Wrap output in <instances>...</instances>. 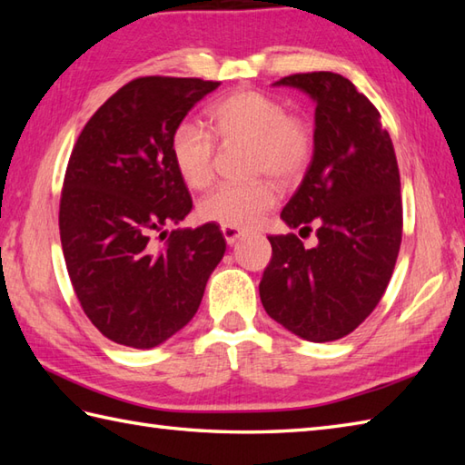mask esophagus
<instances>
[{"label": "esophagus", "instance_id": "obj_1", "mask_svg": "<svg viewBox=\"0 0 465 465\" xmlns=\"http://www.w3.org/2000/svg\"><path fill=\"white\" fill-rule=\"evenodd\" d=\"M222 233H223V238H225L227 245H233V243L238 242V240L242 238V235H243V232L238 230V227H227V225L222 227Z\"/></svg>", "mask_w": 465, "mask_h": 465}]
</instances>
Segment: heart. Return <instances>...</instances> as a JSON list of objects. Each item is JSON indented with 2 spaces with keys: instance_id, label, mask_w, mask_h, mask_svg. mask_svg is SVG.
<instances>
[{
  "instance_id": "1",
  "label": "heart",
  "mask_w": 465,
  "mask_h": 465,
  "mask_svg": "<svg viewBox=\"0 0 465 465\" xmlns=\"http://www.w3.org/2000/svg\"><path fill=\"white\" fill-rule=\"evenodd\" d=\"M205 115L220 140H243L253 145L252 167L255 173H270L282 182H292L305 172L312 160V125L302 117L290 115L288 107L268 94L233 92L213 102ZM170 153L185 185L202 190L212 183L215 142L202 125L192 122L177 125L170 140ZM275 202L278 192L270 182H225L203 197L200 215L227 227H252Z\"/></svg>"
}]
</instances>
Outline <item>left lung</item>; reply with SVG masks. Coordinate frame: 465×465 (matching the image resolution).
<instances>
[{"label": "left lung", "mask_w": 465, "mask_h": 465, "mask_svg": "<svg viewBox=\"0 0 465 465\" xmlns=\"http://www.w3.org/2000/svg\"><path fill=\"white\" fill-rule=\"evenodd\" d=\"M315 102L313 157L282 220L318 245L268 235L272 262L260 282L270 318L323 343L351 333L380 303L401 243L400 170L373 104L340 74L282 77Z\"/></svg>", "instance_id": "1"}]
</instances>
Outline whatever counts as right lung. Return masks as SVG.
I'll use <instances>...</instances> for the list:
<instances>
[{"mask_svg":"<svg viewBox=\"0 0 465 465\" xmlns=\"http://www.w3.org/2000/svg\"><path fill=\"white\" fill-rule=\"evenodd\" d=\"M220 82L137 77L85 124L69 157L59 235L69 280L107 340L150 350L190 323L225 253L220 225L167 233L192 212L170 140ZM168 235L163 246L154 235Z\"/></svg>","mask_w":465,"mask_h":465,"instance_id":"obj_1","label":"right lung"}]
</instances>
